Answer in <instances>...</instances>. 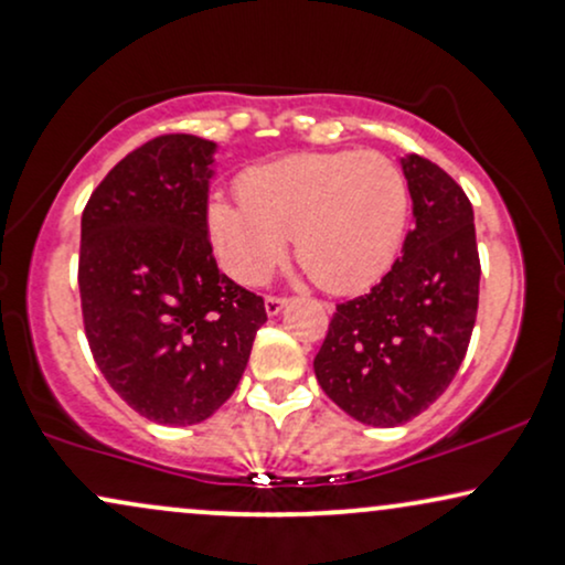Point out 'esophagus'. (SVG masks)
Returning <instances> with one entry per match:
<instances>
[{
	"mask_svg": "<svg viewBox=\"0 0 565 565\" xmlns=\"http://www.w3.org/2000/svg\"><path fill=\"white\" fill-rule=\"evenodd\" d=\"M284 305H287V297H278V295H268V297H265V310H268V316L281 313Z\"/></svg>",
	"mask_w": 565,
	"mask_h": 565,
	"instance_id": "esophagus-1",
	"label": "esophagus"
}]
</instances>
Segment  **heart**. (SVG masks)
I'll return each mask as SVG.
<instances>
[{"mask_svg":"<svg viewBox=\"0 0 565 565\" xmlns=\"http://www.w3.org/2000/svg\"><path fill=\"white\" fill-rule=\"evenodd\" d=\"M238 201L206 210L220 263L260 284L295 244L297 263L332 295L364 291L387 274L408 220L401 167L380 151H305L238 178Z\"/></svg>","mask_w":565,"mask_h":565,"instance_id":"obj_1","label":"heart"}]
</instances>
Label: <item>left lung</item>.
<instances>
[{
	"label": "left lung",
	"mask_w": 565,
	"mask_h": 565,
	"mask_svg": "<svg viewBox=\"0 0 565 565\" xmlns=\"http://www.w3.org/2000/svg\"><path fill=\"white\" fill-rule=\"evenodd\" d=\"M414 228L404 255L372 291L337 305L313 369L342 412L374 427L423 414L468 353L478 313L472 204L430 159H401Z\"/></svg>",
	"instance_id": "8db88e82"
}]
</instances>
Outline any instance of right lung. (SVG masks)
Segmentation results:
<instances>
[{
	"label": "right lung",
	"mask_w": 565,
	"mask_h": 565,
	"mask_svg": "<svg viewBox=\"0 0 565 565\" xmlns=\"http://www.w3.org/2000/svg\"><path fill=\"white\" fill-rule=\"evenodd\" d=\"M215 142L159 135L82 212L79 295L108 385L159 425H196L236 391L265 302L217 268L206 236Z\"/></svg>",
	"instance_id": "1"
}]
</instances>
